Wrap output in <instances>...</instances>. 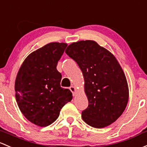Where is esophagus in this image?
<instances>
[{
  "label": "esophagus",
  "instance_id": "1",
  "mask_svg": "<svg viewBox=\"0 0 147 147\" xmlns=\"http://www.w3.org/2000/svg\"><path fill=\"white\" fill-rule=\"evenodd\" d=\"M69 90L71 91V92H72V95L73 96H75V92H76V89H75V87L74 86H69Z\"/></svg>",
  "mask_w": 147,
  "mask_h": 147
}]
</instances>
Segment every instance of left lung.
I'll list each match as a JSON object with an SVG mask.
<instances>
[{
	"label": "left lung",
	"instance_id": "1",
	"mask_svg": "<svg viewBox=\"0 0 147 147\" xmlns=\"http://www.w3.org/2000/svg\"><path fill=\"white\" fill-rule=\"evenodd\" d=\"M65 53L84 76L89 106L82 112L83 120L95 128L110 125L124 112L129 98L121 66L110 51L91 40L72 43Z\"/></svg>",
	"mask_w": 147,
	"mask_h": 147
}]
</instances>
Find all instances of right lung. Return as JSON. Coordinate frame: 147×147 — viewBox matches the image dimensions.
Wrapping results in <instances>:
<instances>
[{
    "label": "right lung",
    "mask_w": 147,
    "mask_h": 147,
    "mask_svg": "<svg viewBox=\"0 0 147 147\" xmlns=\"http://www.w3.org/2000/svg\"><path fill=\"white\" fill-rule=\"evenodd\" d=\"M67 46L53 42L37 49L26 58L17 75L15 98L20 110L38 126L52 124L72 98V92L61 86L62 75L56 69Z\"/></svg>",
    "instance_id": "1"
}]
</instances>
